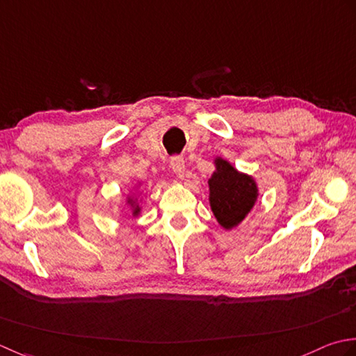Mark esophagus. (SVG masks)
Instances as JSON below:
<instances>
[{
  "label": "esophagus",
  "instance_id": "esophagus-1",
  "mask_svg": "<svg viewBox=\"0 0 356 356\" xmlns=\"http://www.w3.org/2000/svg\"><path fill=\"white\" fill-rule=\"evenodd\" d=\"M170 165H172L173 173H175V175H177L178 178H183V177H184L186 163H184V158H183V156H179V155L172 156V158H170Z\"/></svg>",
  "mask_w": 356,
  "mask_h": 356
}]
</instances>
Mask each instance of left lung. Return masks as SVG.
Wrapping results in <instances>:
<instances>
[{
  "label": "left lung",
  "instance_id": "1",
  "mask_svg": "<svg viewBox=\"0 0 356 356\" xmlns=\"http://www.w3.org/2000/svg\"><path fill=\"white\" fill-rule=\"evenodd\" d=\"M216 170L209 179V202L220 226L236 227L249 215L258 198L255 179L238 172L222 158H215Z\"/></svg>",
  "mask_w": 356,
  "mask_h": 356
}]
</instances>
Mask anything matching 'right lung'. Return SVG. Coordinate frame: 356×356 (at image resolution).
I'll return each mask as SVG.
<instances>
[{"label":"right lung","mask_w":356,"mask_h":356,"mask_svg":"<svg viewBox=\"0 0 356 356\" xmlns=\"http://www.w3.org/2000/svg\"><path fill=\"white\" fill-rule=\"evenodd\" d=\"M127 202L130 206H132V213H134V216H138V213H140V210H141V207L136 204V201L134 200V198H129L127 200Z\"/></svg>","instance_id":"add662e5"}]
</instances>
